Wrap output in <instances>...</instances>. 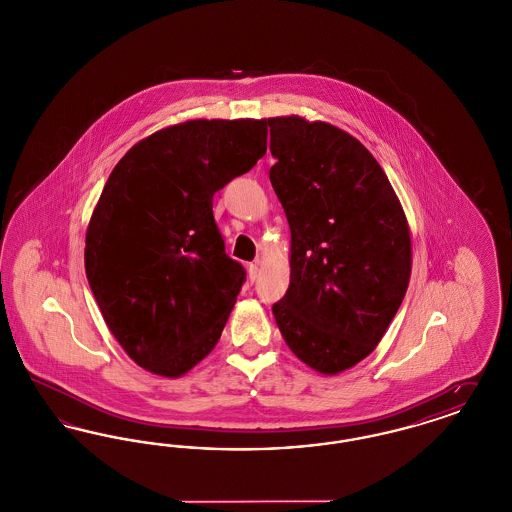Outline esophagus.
<instances>
[{
    "label": "esophagus",
    "instance_id": "esophagus-1",
    "mask_svg": "<svg viewBox=\"0 0 512 512\" xmlns=\"http://www.w3.org/2000/svg\"><path fill=\"white\" fill-rule=\"evenodd\" d=\"M247 274H249V280H251V282H255V280H257V276H259V267H257V263H251V265L247 267Z\"/></svg>",
    "mask_w": 512,
    "mask_h": 512
}]
</instances>
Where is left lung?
I'll list each match as a JSON object with an SVG mask.
<instances>
[{"label":"left lung","instance_id":"obj_1","mask_svg":"<svg viewBox=\"0 0 512 512\" xmlns=\"http://www.w3.org/2000/svg\"><path fill=\"white\" fill-rule=\"evenodd\" d=\"M268 126V176L292 230L290 286L272 313L305 365L338 374L374 351L405 297L409 226L359 140L301 117Z\"/></svg>","mask_w":512,"mask_h":512}]
</instances>
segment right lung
<instances>
[{"instance_id": "right-lung-1", "label": "right lung", "mask_w": 512, "mask_h": 512, "mask_svg": "<svg viewBox=\"0 0 512 512\" xmlns=\"http://www.w3.org/2000/svg\"><path fill=\"white\" fill-rule=\"evenodd\" d=\"M267 121H188L151 134L109 174L86 234V276L142 368L176 378L217 345L245 282L213 195L267 153Z\"/></svg>"}]
</instances>
